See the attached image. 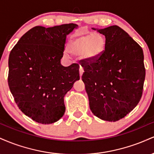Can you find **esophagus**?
Wrapping results in <instances>:
<instances>
[{"instance_id":"esophagus-1","label":"esophagus","mask_w":154,"mask_h":154,"mask_svg":"<svg viewBox=\"0 0 154 154\" xmlns=\"http://www.w3.org/2000/svg\"><path fill=\"white\" fill-rule=\"evenodd\" d=\"M83 72H84V69H83L82 67L80 66V67H79V75H80V77L82 75Z\"/></svg>"}]
</instances>
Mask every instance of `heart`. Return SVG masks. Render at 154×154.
Here are the masks:
<instances>
[{
	"label": "heart",
	"mask_w": 154,
	"mask_h": 154,
	"mask_svg": "<svg viewBox=\"0 0 154 154\" xmlns=\"http://www.w3.org/2000/svg\"><path fill=\"white\" fill-rule=\"evenodd\" d=\"M106 40L102 35L93 33L78 35L69 43V50L75 55H82L85 58H98L105 49Z\"/></svg>",
	"instance_id": "1"
}]
</instances>
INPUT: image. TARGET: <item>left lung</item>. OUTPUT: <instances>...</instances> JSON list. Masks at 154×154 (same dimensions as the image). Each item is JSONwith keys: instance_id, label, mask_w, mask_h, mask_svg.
<instances>
[{"instance_id": "obj_1", "label": "left lung", "mask_w": 154, "mask_h": 154, "mask_svg": "<svg viewBox=\"0 0 154 154\" xmlns=\"http://www.w3.org/2000/svg\"><path fill=\"white\" fill-rule=\"evenodd\" d=\"M106 38L103 52L80 60L90 109L100 119L116 122L139 103L146 77L142 48L119 26L98 29Z\"/></svg>"}]
</instances>
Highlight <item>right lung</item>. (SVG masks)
<instances>
[{
  "label": "right lung",
  "mask_w": 154,
  "mask_h": 154,
  "mask_svg": "<svg viewBox=\"0 0 154 154\" xmlns=\"http://www.w3.org/2000/svg\"><path fill=\"white\" fill-rule=\"evenodd\" d=\"M73 23L26 32L12 48L8 83L21 111L38 123L52 124L65 112L63 97L79 79L78 63L61 64L66 35L77 29Z\"/></svg>",
  "instance_id": "right-lung-1"
}]
</instances>
